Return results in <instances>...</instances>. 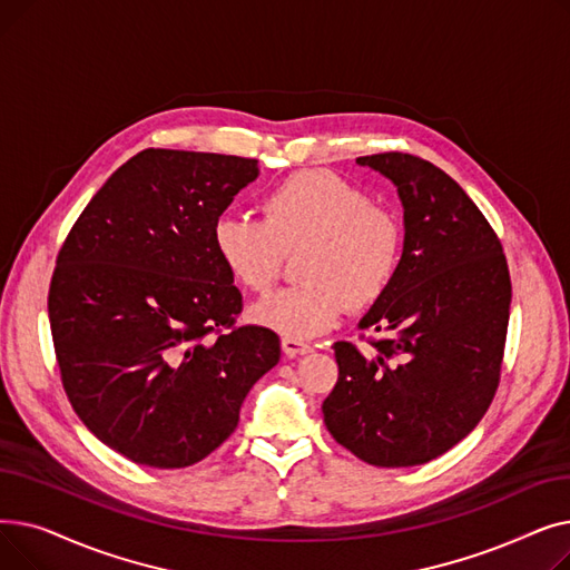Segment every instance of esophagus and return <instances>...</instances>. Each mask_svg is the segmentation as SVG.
<instances>
[{
    "label": "esophagus",
    "instance_id": "esophagus-1",
    "mask_svg": "<svg viewBox=\"0 0 570 570\" xmlns=\"http://www.w3.org/2000/svg\"><path fill=\"white\" fill-rule=\"evenodd\" d=\"M282 351L288 355V357H295V355H305V353H312V346L303 340H291V337H284L282 340Z\"/></svg>",
    "mask_w": 570,
    "mask_h": 570
}]
</instances>
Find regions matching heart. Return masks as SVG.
Here are the masks:
<instances>
[{
	"label": "heart",
	"mask_w": 570,
	"mask_h": 570,
	"mask_svg": "<svg viewBox=\"0 0 570 570\" xmlns=\"http://www.w3.org/2000/svg\"><path fill=\"white\" fill-rule=\"evenodd\" d=\"M261 219L224 215L213 247L228 275L265 291L286 254L303 252V286L265 297L249 309L256 325L282 337L309 340L340 321L346 305H374L391 286L402 254V228L387 209L346 177L312 168L284 177L261 200Z\"/></svg>",
	"instance_id": "heart-1"
}]
</instances>
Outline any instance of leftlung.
I'll use <instances>...</instances> for the list:
<instances>
[{"label":"left lung","instance_id":"left-lung-1","mask_svg":"<svg viewBox=\"0 0 570 570\" xmlns=\"http://www.w3.org/2000/svg\"><path fill=\"white\" fill-rule=\"evenodd\" d=\"M397 187V273L357 327L385 335L365 357L337 342L323 402L337 443L374 466L425 464L485 415L501 372L511 277L499 237L451 175L404 153L355 159Z\"/></svg>","mask_w":570,"mask_h":570}]
</instances>
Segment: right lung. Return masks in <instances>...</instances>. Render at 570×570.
Wrapping results in <instances>:
<instances>
[{"label":"right lung","mask_w":570,"mask_h":570,"mask_svg":"<svg viewBox=\"0 0 570 570\" xmlns=\"http://www.w3.org/2000/svg\"><path fill=\"white\" fill-rule=\"evenodd\" d=\"M258 173L256 159L142 149L57 256L48 316L65 391L85 428L136 464L207 458L279 363L273 331L233 327L243 295L213 247L215 222Z\"/></svg>","instance_id":"obj_1"}]
</instances>
